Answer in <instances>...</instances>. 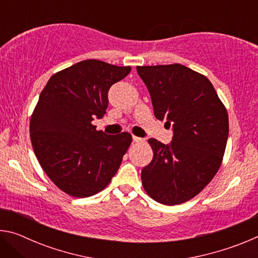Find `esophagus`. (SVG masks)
Wrapping results in <instances>:
<instances>
[{
	"instance_id": "34e87169",
	"label": "esophagus",
	"mask_w": 258,
	"mask_h": 258,
	"mask_svg": "<svg viewBox=\"0 0 258 258\" xmlns=\"http://www.w3.org/2000/svg\"><path fill=\"white\" fill-rule=\"evenodd\" d=\"M133 141H134V142H138V143H140V142H145V139L139 138V137H135V135H133Z\"/></svg>"
}]
</instances>
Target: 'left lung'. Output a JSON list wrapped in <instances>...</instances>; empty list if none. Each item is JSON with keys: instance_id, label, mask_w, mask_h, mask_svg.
<instances>
[{"instance_id": "left-lung-1", "label": "left lung", "mask_w": 258, "mask_h": 258, "mask_svg": "<svg viewBox=\"0 0 258 258\" xmlns=\"http://www.w3.org/2000/svg\"><path fill=\"white\" fill-rule=\"evenodd\" d=\"M137 71L156 118L173 128L169 145L148 140L154 158L142 169V185L160 204L185 203L220 168L229 135L228 111L208 78L183 64L138 66Z\"/></svg>"}]
</instances>
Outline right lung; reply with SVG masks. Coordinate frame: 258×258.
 Returning a JSON list of instances; mask_svg holds the SVG:
<instances>
[{
  "instance_id": "obj_1",
  "label": "right lung",
  "mask_w": 258,
  "mask_h": 258,
  "mask_svg": "<svg viewBox=\"0 0 258 258\" xmlns=\"http://www.w3.org/2000/svg\"><path fill=\"white\" fill-rule=\"evenodd\" d=\"M130 72L131 67L84 60L55 73L41 92L30 118L32 146L43 171L69 196L98 194L118 171L132 135H108L92 120L102 118L109 89Z\"/></svg>"
}]
</instances>
